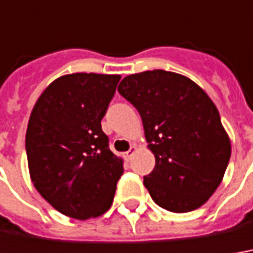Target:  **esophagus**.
<instances>
[{"label": "esophagus", "instance_id": "esophagus-1", "mask_svg": "<svg viewBox=\"0 0 253 253\" xmlns=\"http://www.w3.org/2000/svg\"><path fill=\"white\" fill-rule=\"evenodd\" d=\"M135 151H137V147H135V145H131V147H130V149H128V151L126 152V155H125L126 156L127 161H130V159L133 158L134 152H135Z\"/></svg>", "mask_w": 253, "mask_h": 253}]
</instances>
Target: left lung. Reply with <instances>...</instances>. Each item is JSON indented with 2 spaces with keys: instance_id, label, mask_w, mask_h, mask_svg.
Masks as SVG:
<instances>
[{
  "instance_id": "8db88e82",
  "label": "left lung",
  "mask_w": 253,
  "mask_h": 253,
  "mask_svg": "<svg viewBox=\"0 0 253 253\" xmlns=\"http://www.w3.org/2000/svg\"><path fill=\"white\" fill-rule=\"evenodd\" d=\"M118 91L137 108L155 156L144 177L151 198L170 212L198 209L220 185L231 155L216 105L191 79L161 69L126 76Z\"/></svg>"
}]
</instances>
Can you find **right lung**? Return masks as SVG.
I'll return each mask as SVG.
<instances>
[{
  "instance_id": "obj_1",
  "label": "right lung",
  "mask_w": 253,
  "mask_h": 253,
  "mask_svg": "<svg viewBox=\"0 0 253 253\" xmlns=\"http://www.w3.org/2000/svg\"><path fill=\"white\" fill-rule=\"evenodd\" d=\"M119 80V75H63L33 106L26 131L30 178L65 216L92 219L112 205L123 159L108 147L101 120Z\"/></svg>"
}]
</instances>
